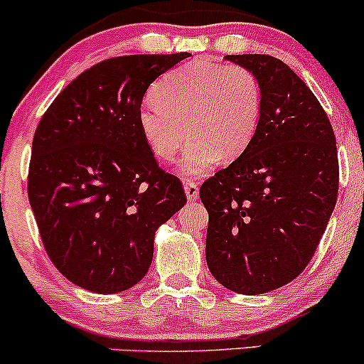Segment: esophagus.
I'll return each mask as SVG.
<instances>
[{"mask_svg":"<svg viewBox=\"0 0 364 364\" xmlns=\"http://www.w3.org/2000/svg\"><path fill=\"white\" fill-rule=\"evenodd\" d=\"M185 193H186V198L190 200V202L198 200V185H196L193 179H186L185 181Z\"/></svg>","mask_w":364,"mask_h":364,"instance_id":"obj_1","label":"esophagus"}]
</instances>
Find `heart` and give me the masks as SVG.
<instances>
[{"instance_id":"1","label":"heart","mask_w":364,"mask_h":364,"mask_svg":"<svg viewBox=\"0 0 364 364\" xmlns=\"http://www.w3.org/2000/svg\"><path fill=\"white\" fill-rule=\"evenodd\" d=\"M152 99L139 111L140 133L154 156L171 162L188 132L191 140L178 162L183 176H202L217 161H235L260 123V83L243 66L190 61L166 73Z\"/></svg>"}]
</instances>
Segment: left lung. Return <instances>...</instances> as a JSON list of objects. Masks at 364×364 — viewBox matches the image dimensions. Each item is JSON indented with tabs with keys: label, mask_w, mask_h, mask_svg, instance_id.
Instances as JSON below:
<instances>
[{
	"label": "left lung",
	"mask_w": 364,
	"mask_h": 364,
	"mask_svg": "<svg viewBox=\"0 0 364 364\" xmlns=\"http://www.w3.org/2000/svg\"><path fill=\"white\" fill-rule=\"evenodd\" d=\"M225 60L257 77L262 114L248 149L200 188L205 258L217 282L255 296L310 263L336 207L339 162L323 107L286 63L267 54Z\"/></svg>",
	"instance_id": "1"
}]
</instances>
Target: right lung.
Instances as JSON below:
<instances>
[{"instance_id":"obj_1","label":"right lung","mask_w":364,"mask_h":364,"mask_svg":"<svg viewBox=\"0 0 364 364\" xmlns=\"http://www.w3.org/2000/svg\"><path fill=\"white\" fill-rule=\"evenodd\" d=\"M191 56L111 58L78 75L44 112L32 141L28 202L46 252L82 289L114 294L139 284L159 225L186 203L139 128L149 85Z\"/></svg>"}]
</instances>
